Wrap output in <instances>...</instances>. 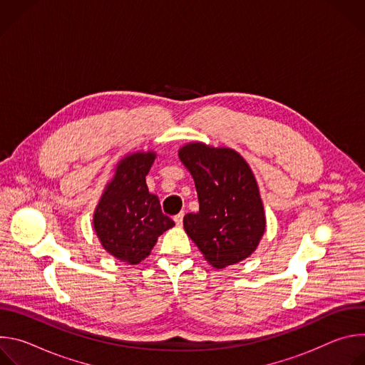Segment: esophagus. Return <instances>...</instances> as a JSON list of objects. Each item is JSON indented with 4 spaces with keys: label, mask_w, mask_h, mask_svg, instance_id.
<instances>
[{
    "label": "esophagus",
    "mask_w": 365,
    "mask_h": 365,
    "mask_svg": "<svg viewBox=\"0 0 365 365\" xmlns=\"http://www.w3.org/2000/svg\"><path fill=\"white\" fill-rule=\"evenodd\" d=\"M183 215H185V214H183V212H179V214H178V215H176V217H175V218H173V220H175V222H176V225H178V227H180V225H182V222H183Z\"/></svg>",
    "instance_id": "esophagus-1"
}]
</instances>
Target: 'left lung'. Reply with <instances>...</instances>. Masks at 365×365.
I'll return each instance as SVG.
<instances>
[{"label": "left lung", "mask_w": 365, "mask_h": 365, "mask_svg": "<svg viewBox=\"0 0 365 365\" xmlns=\"http://www.w3.org/2000/svg\"><path fill=\"white\" fill-rule=\"evenodd\" d=\"M179 159L199 200V212L186 214L183 227L206 262L224 269L250 257L266 231V217L247 162L232 148L203 143L183 145Z\"/></svg>", "instance_id": "8db88e82"}]
</instances>
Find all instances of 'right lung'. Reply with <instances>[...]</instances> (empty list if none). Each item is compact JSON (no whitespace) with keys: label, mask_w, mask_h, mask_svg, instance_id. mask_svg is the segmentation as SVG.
Returning <instances> with one entry per match:
<instances>
[{"label":"right lung","mask_w":365,"mask_h":365,"mask_svg":"<svg viewBox=\"0 0 365 365\" xmlns=\"http://www.w3.org/2000/svg\"><path fill=\"white\" fill-rule=\"evenodd\" d=\"M154 159L155 153L138 151L120 160L93 214V230L102 247L127 264H138L148 257L158 238L175 225L145 183Z\"/></svg>","instance_id":"right-lung-1"}]
</instances>
